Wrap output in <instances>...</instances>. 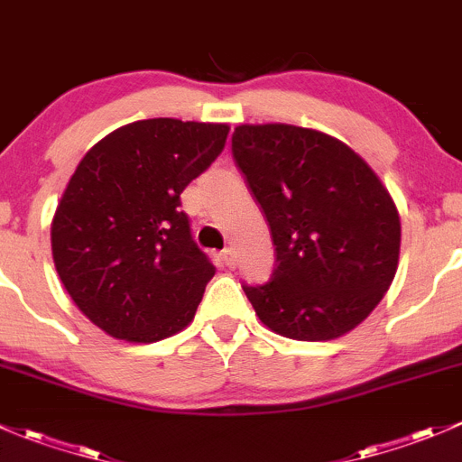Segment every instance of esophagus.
I'll return each mask as SVG.
<instances>
[{"mask_svg": "<svg viewBox=\"0 0 462 462\" xmlns=\"http://www.w3.org/2000/svg\"><path fill=\"white\" fill-rule=\"evenodd\" d=\"M221 257H223V261H226V265H227V268H235V265H236V259H235V250H232V248H226V250H223V253H221Z\"/></svg>", "mask_w": 462, "mask_h": 462, "instance_id": "esophagus-1", "label": "esophagus"}]
</instances>
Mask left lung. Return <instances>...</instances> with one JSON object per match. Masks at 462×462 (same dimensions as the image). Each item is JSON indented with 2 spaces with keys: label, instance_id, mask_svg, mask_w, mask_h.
<instances>
[{
  "label": "left lung",
  "instance_id": "left-lung-1",
  "mask_svg": "<svg viewBox=\"0 0 462 462\" xmlns=\"http://www.w3.org/2000/svg\"><path fill=\"white\" fill-rule=\"evenodd\" d=\"M232 156L274 244L265 283H241L274 333L324 342L356 328L398 270L400 217L375 171L337 138L292 125H241Z\"/></svg>",
  "mask_w": 462,
  "mask_h": 462
}]
</instances>
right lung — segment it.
Here are the masks:
<instances>
[{
  "label": "right lung",
  "mask_w": 462,
  "mask_h": 462,
  "mask_svg": "<svg viewBox=\"0 0 462 462\" xmlns=\"http://www.w3.org/2000/svg\"><path fill=\"white\" fill-rule=\"evenodd\" d=\"M230 127L152 118L93 144L51 226L64 288L97 328L156 342L189 324L217 268L194 241L180 192L226 147Z\"/></svg>",
  "instance_id": "1"
}]
</instances>
